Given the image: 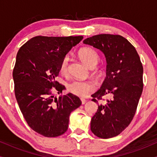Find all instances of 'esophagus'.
<instances>
[{
  "label": "esophagus",
  "mask_w": 157,
  "mask_h": 157,
  "mask_svg": "<svg viewBox=\"0 0 157 157\" xmlns=\"http://www.w3.org/2000/svg\"><path fill=\"white\" fill-rule=\"evenodd\" d=\"M80 100H81V102H82V105H84V104H85V103H86V100H85V99H84V98H81V99H80Z\"/></svg>",
  "instance_id": "1"
}]
</instances>
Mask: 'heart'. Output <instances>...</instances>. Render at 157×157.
<instances>
[{
	"label": "heart",
	"instance_id": "b5f03b06",
	"mask_svg": "<svg viewBox=\"0 0 157 157\" xmlns=\"http://www.w3.org/2000/svg\"><path fill=\"white\" fill-rule=\"evenodd\" d=\"M79 57L89 68L92 69L96 67L97 63L100 60V55L96 50L92 48L86 47L81 48L79 52ZM69 65V56L66 55L61 61L60 70L63 75L67 74ZM68 91L71 93L78 97H86L94 89V86L90 82L75 80L68 84Z\"/></svg>",
	"mask_w": 157,
	"mask_h": 157
}]
</instances>
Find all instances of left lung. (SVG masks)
<instances>
[{"label": "left lung", "instance_id": "left-lung-1", "mask_svg": "<svg viewBox=\"0 0 157 157\" xmlns=\"http://www.w3.org/2000/svg\"><path fill=\"white\" fill-rule=\"evenodd\" d=\"M103 52L107 67L100 89L91 95L94 102L110 94L91 118V131L100 138L117 136L134 118L143 89V67L134 46L121 35L102 34L84 40Z\"/></svg>", "mask_w": 157, "mask_h": 157}]
</instances>
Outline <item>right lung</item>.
<instances>
[{
	"mask_svg": "<svg viewBox=\"0 0 157 157\" xmlns=\"http://www.w3.org/2000/svg\"><path fill=\"white\" fill-rule=\"evenodd\" d=\"M82 36H36L20 48L13 69L15 94L29 126L35 132L56 137L68 129L69 115L80 107L81 100L62 93L63 85L55 80L63 58L80 42Z\"/></svg>",
	"mask_w": 157,
	"mask_h": 157,
	"instance_id": "add662e5",
	"label": "right lung"
}]
</instances>
